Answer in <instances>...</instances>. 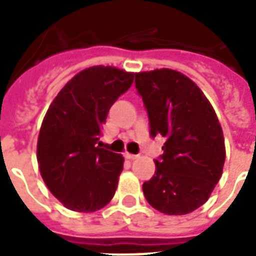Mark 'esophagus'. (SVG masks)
I'll use <instances>...</instances> for the list:
<instances>
[{
	"instance_id": "esophagus-1",
	"label": "esophagus",
	"mask_w": 256,
	"mask_h": 256,
	"mask_svg": "<svg viewBox=\"0 0 256 256\" xmlns=\"http://www.w3.org/2000/svg\"><path fill=\"white\" fill-rule=\"evenodd\" d=\"M124 158L128 159V160H134L138 158V155H134V154H130V152H124Z\"/></svg>"
}]
</instances>
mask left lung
<instances>
[{"label":"left lung","mask_w":256,"mask_h":256,"mask_svg":"<svg viewBox=\"0 0 256 256\" xmlns=\"http://www.w3.org/2000/svg\"><path fill=\"white\" fill-rule=\"evenodd\" d=\"M135 86L150 134L166 139L155 175L143 182L144 197L164 214H188L206 202L222 175L226 152L217 114L201 89L178 70L135 74Z\"/></svg>","instance_id":"obj_1"}]
</instances>
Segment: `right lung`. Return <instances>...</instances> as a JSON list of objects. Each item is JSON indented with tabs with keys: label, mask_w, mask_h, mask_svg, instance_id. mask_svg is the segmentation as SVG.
<instances>
[{
	"label": "right lung",
	"mask_w": 256,
	"mask_h": 256,
	"mask_svg": "<svg viewBox=\"0 0 256 256\" xmlns=\"http://www.w3.org/2000/svg\"><path fill=\"white\" fill-rule=\"evenodd\" d=\"M132 81L134 74L118 68H86L64 85L46 113L36 147L39 171L70 210L90 213L113 198L124 156L101 148L98 139L109 109Z\"/></svg>",
	"instance_id": "right-lung-1"
}]
</instances>
